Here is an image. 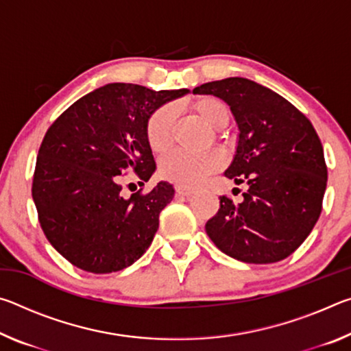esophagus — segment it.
<instances>
[{"label":"esophagus","mask_w":351,"mask_h":351,"mask_svg":"<svg viewBox=\"0 0 351 351\" xmlns=\"http://www.w3.org/2000/svg\"><path fill=\"white\" fill-rule=\"evenodd\" d=\"M176 193L181 195V197H192L195 193V189H190V187H184V186H176Z\"/></svg>","instance_id":"obj_1"}]
</instances>
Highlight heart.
<instances>
[{
  "label": "heart",
  "mask_w": 351,
  "mask_h": 351,
  "mask_svg": "<svg viewBox=\"0 0 351 351\" xmlns=\"http://www.w3.org/2000/svg\"><path fill=\"white\" fill-rule=\"evenodd\" d=\"M190 108L210 128H223L229 121V111L221 100L215 97H199ZM175 112L169 105L153 111L145 125V138L153 153L164 154L171 147ZM224 165V156L218 150L199 154L175 152L161 162V175L178 186L195 187L207 176L215 173Z\"/></svg>",
  "instance_id": "1"
}]
</instances>
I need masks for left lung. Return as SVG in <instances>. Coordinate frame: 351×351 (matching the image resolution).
I'll use <instances>...</instances> for the list:
<instances>
[{
    "mask_svg": "<svg viewBox=\"0 0 351 351\" xmlns=\"http://www.w3.org/2000/svg\"><path fill=\"white\" fill-rule=\"evenodd\" d=\"M193 93L213 94L230 106L240 136L224 175L247 184L240 203L219 197L207 235L219 251L245 263L287 258L322 212L326 164L313 123L280 94L241 77L204 83Z\"/></svg>",
    "mask_w": 351,
    "mask_h": 351,
    "instance_id": "obj_1",
    "label": "left lung"
}]
</instances>
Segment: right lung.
I'll use <instances>...</instances> for the list:
<instances>
[{
    "label": "right lung",
    "instance_id": "add662e5",
    "mask_svg": "<svg viewBox=\"0 0 351 351\" xmlns=\"http://www.w3.org/2000/svg\"><path fill=\"white\" fill-rule=\"evenodd\" d=\"M187 93L110 83L77 100L47 130L32 198L46 239L69 263L110 274L133 265L152 245L175 189L161 181L125 198L121 181L130 171L150 180L156 164L145 138L148 117Z\"/></svg>",
    "mask_w": 351,
    "mask_h": 351
}]
</instances>
